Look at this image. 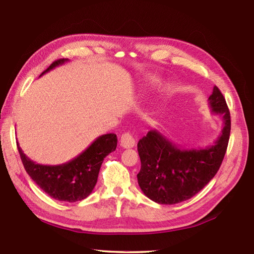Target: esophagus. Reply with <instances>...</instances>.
Masks as SVG:
<instances>
[{"label":"esophagus","instance_id":"1","mask_svg":"<svg viewBox=\"0 0 254 254\" xmlns=\"http://www.w3.org/2000/svg\"><path fill=\"white\" fill-rule=\"evenodd\" d=\"M135 144V140L133 138V135L130 132H125L122 134L121 137V145L124 148H130L133 147Z\"/></svg>","mask_w":254,"mask_h":254}]
</instances>
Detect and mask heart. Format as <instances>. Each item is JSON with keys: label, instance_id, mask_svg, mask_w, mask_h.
<instances>
[{"label": "heart", "instance_id": "obj_1", "mask_svg": "<svg viewBox=\"0 0 254 254\" xmlns=\"http://www.w3.org/2000/svg\"><path fill=\"white\" fill-rule=\"evenodd\" d=\"M157 82H158V80H154V85H156Z\"/></svg>", "mask_w": 254, "mask_h": 254}]
</instances>
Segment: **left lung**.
<instances>
[{
	"instance_id": "1",
	"label": "left lung",
	"mask_w": 254,
	"mask_h": 254,
	"mask_svg": "<svg viewBox=\"0 0 254 254\" xmlns=\"http://www.w3.org/2000/svg\"><path fill=\"white\" fill-rule=\"evenodd\" d=\"M208 100L212 113L223 120V129L214 144L198 150H181L157 130L148 131L139 140L138 183L151 200L162 205L188 200L218 172L230 140L231 115L225 98L216 86Z\"/></svg>"
}]
</instances>
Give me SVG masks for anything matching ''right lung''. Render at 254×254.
<instances>
[{
	"label": "right lung",
	"mask_w": 254,
	"mask_h": 254,
	"mask_svg": "<svg viewBox=\"0 0 254 254\" xmlns=\"http://www.w3.org/2000/svg\"><path fill=\"white\" fill-rule=\"evenodd\" d=\"M66 61L69 59L54 61L42 75ZM116 145L115 133L103 134L70 162L57 166H47L36 164L28 158L17 142L23 167L31 179L53 198L67 202L85 199L91 193L97 183L103 159L111 152L115 151Z\"/></svg>",
	"instance_id": "1"
}]
</instances>
